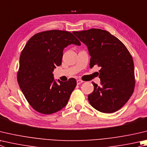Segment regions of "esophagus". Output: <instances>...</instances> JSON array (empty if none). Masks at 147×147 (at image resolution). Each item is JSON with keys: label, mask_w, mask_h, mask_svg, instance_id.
<instances>
[{"label": "esophagus", "mask_w": 147, "mask_h": 147, "mask_svg": "<svg viewBox=\"0 0 147 147\" xmlns=\"http://www.w3.org/2000/svg\"><path fill=\"white\" fill-rule=\"evenodd\" d=\"M76 83L78 85H80V84H81L82 83H83V81L82 80H77Z\"/></svg>", "instance_id": "1"}]
</instances>
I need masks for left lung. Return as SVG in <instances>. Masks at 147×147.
<instances>
[{
    "mask_svg": "<svg viewBox=\"0 0 147 147\" xmlns=\"http://www.w3.org/2000/svg\"><path fill=\"white\" fill-rule=\"evenodd\" d=\"M73 33L86 45L90 55V67H100V85L92 82L88 95L92 107L103 113L118 111L131 96L135 87L132 57L125 45L109 32L90 29Z\"/></svg>",
    "mask_w": 147,
    "mask_h": 147,
    "instance_id": "obj_1",
    "label": "left lung"
}]
</instances>
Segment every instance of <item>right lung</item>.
<instances>
[{
  "instance_id": "right-lung-1",
  "label": "right lung",
  "mask_w": 147,
  "mask_h": 147,
  "mask_svg": "<svg viewBox=\"0 0 147 147\" xmlns=\"http://www.w3.org/2000/svg\"><path fill=\"white\" fill-rule=\"evenodd\" d=\"M70 44L81 43L70 32L54 29L34 34L21 52L17 81L29 105L40 113L63 109L76 87L74 78L57 84L53 74L62 63L63 49Z\"/></svg>"
}]
</instances>
